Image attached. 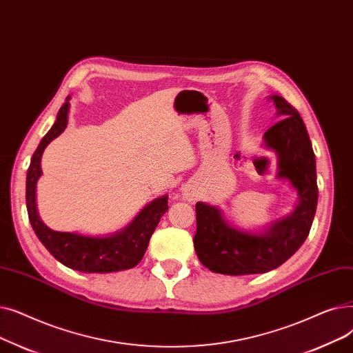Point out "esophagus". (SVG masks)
<instances>
[{
    "mask_svg": "<svg viewBox=\"0 0 353 353\" xmlns=\"http://www.w3.org/2000/svg\"><path fill=\"white\" fill-rule=\"evenodd\" d=\"M196 196H198V194H196L195 188L188 187V185H187L185 188H183V198H185V199H188V201H194Z\"/></svg>",
    "mask_w": 353,
    "mask_h": 353,
    "instance_id": "obj_1",
    "label": "esophagus"
}]
</instances>
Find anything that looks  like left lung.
<instances>
[{
	"mask_svg": "<svg viewBox=\"0 0 353 353\" xmlns=\"http://www.w3.org/2000/svg\"><path fill=\"white\" fill-rule=\"evenodd\" d=\"M273 100L283 121L264 133V143L276 150L279 178L289 179L297 190L299 205L265 232L250 234L230 227L218 208L196 203L195 253L214 273H267L289 260L309 236L319 192L314 154L299 112L281 96L274 94Z\"/></svg>",
	"mask_w": 353,
	"mask_h": 353,
	"instance_id": "obj_1",
	"label": "left lung"
}]
</instances>
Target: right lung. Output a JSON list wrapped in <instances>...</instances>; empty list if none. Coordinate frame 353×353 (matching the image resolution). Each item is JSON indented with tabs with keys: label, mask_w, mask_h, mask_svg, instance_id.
<instances>
[{
	"label": "right lung",
	"mask_w": 353,
	"mask_h": 353,
	"mask_svg": "<svg viewBox=\"0 0 353 353\" xmlns=\"http://www.w3.org/2000/svg\"><path fill=\"white\" fill-rule=\"evenodd\" d=\"M69 100L70 97L65 99V102L59 110L56 123L41 139L31 158L26 183L28 220L39 240L50 251V254L65 267L83 273H112L128 270L142 260L150 236L154 234L161 216L168 211V195L152 201L123 231L105 239L50 230L37 214L36 185L41 175V155L46 146L65 129Z\"/></svg>",
	"instance_id": "1"
}]
</instances>
